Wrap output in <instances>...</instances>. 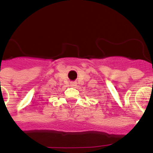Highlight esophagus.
<instances>
[{
	"instance_id": "esophagus-1",
	"label": "esophagus",
	"mask_w": 153,
	"mask_h": 153,
	"mask_svg": "<svg viewBox=\"0 0 153 153\" xmlns=\"http://www.w3.org/2000/svg\"><path fill=\"white\" fill-rule=\"evenodd\" d=\"M70 86L73 87V88H76V86H77V84H76V81H73V82L70 83Z\"/></svg>"
}]
</instances>
